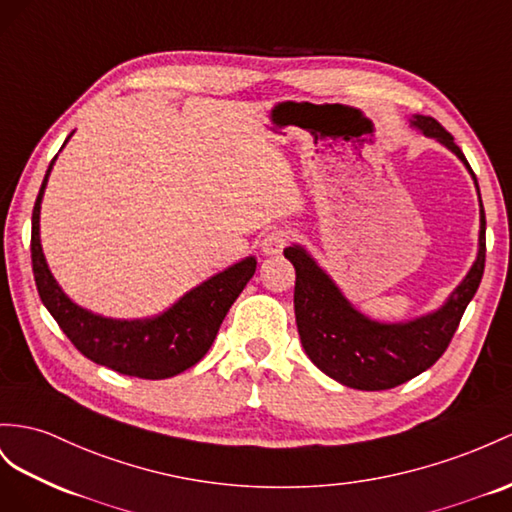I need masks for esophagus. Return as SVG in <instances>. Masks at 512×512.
I'll return each mask as SVG.
<instances>
[{"label": "esophagus", "mask_w": 512, "mask_h": 512, "mask_svg": "<svg viewBox=\"0 0 512 512\" xmlns=\"http://www.w3.org/2000/svg\"><path fill=\"white\" fill-rule=\"evenodd\" d=\"M287 240H290V235L283 229H274L270 233H266L264 238H261V253L264 255H279L283 248L287 246Z\"/></svg>", "instance_id": "esophagus-1"}]
</instances>
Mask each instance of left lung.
<instances>
[{"label":"left lung","instance_id":"obj_1","mask_svg":"<svg viewBox=\"0 0 512 512\" xmlns=\"http://www.w3.org/2000/svg\"><path fill=\"white\" fill-rule=\"evenodd\" d=\"M411 127L426 138L441 142L465 164L480 199L474 170L448 131L432 116L422 114L411 116ZM484 231H487V220L480 201L478 255L465 279L454 287L439 309L406 322L368 318L342 294L335 281L318 266V261L307 253V248L300 244L287 246L283 253L296 268V326L307 357L333 381L361 391L398 387L426 372L448 348L469 300L478 290L484 272V253H487Z\"/></svg>","mask_w":512,"mask_h":512}]
</instances>
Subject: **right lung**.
I'll use <instances>...</instances> for the list:
<instances>
[{
  "label": "right lung",
  "mask_w": 512,
  "mask_h": 512,
  "mask_svg": "<svg viewBox=\"0 0 512 512\" xmlns=\"http://www.w3.org/2000/svg\"><path fill=\"white\" fill-rule=\"evenodd\" d=\"M56 160L58 155L47 168L32 212V270L43 305L73 346L97 365L149 381L177 376L192 368L214 344L229 307L253 279L257 259L248 255L238 264L216 272L151 318L116 320L88 311L64 294L47 266L41 246V203Z\"/></svg>",
  "instance_id": "1"
}]
</instances>
